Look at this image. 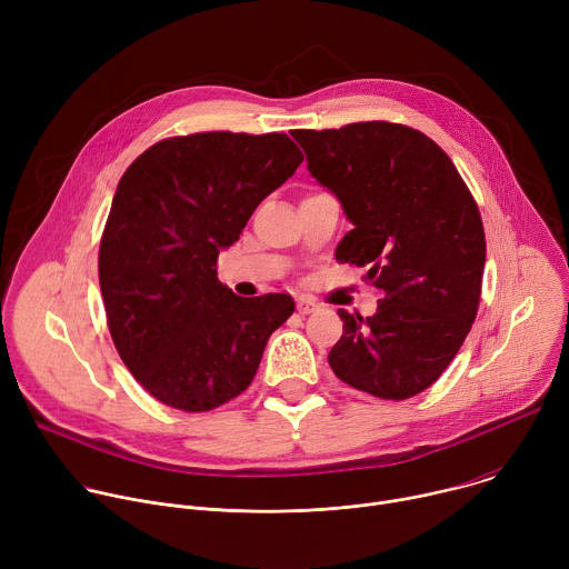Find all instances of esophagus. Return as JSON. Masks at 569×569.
<instances>
[{"label": "esophagus", "mask_w": 569, "mask_h": 569, "mask_svg": "<svg viewBox=\"0 0 569 569\" xmlns=\"http://www.w3.org/2000/svg\"><path fill=\"white\" fill-rule=\"evenodd\" d=\"M297 310H299L301 315H308V312H315V310H317V303H315L312 299H308V297H299V299H297Z\"/></svg>", "instance_id": "1"}]
</instances>
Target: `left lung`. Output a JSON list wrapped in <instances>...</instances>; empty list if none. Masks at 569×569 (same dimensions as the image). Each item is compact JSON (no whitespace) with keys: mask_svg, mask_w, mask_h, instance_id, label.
I'll return each instance as SVG.
<instances>
[{"mask_svg":"<svg viewBox=\"0 0 569 569\" xmlns=\"http://www.w3.org/2000/svg\"><path fill=\"white\" fill-rule=\"evenodd\" d=\"M292 137L353 224L336 259L367 266L382 297L371 317L338 310L345 333L329 365L378 398L417 396L448 369L475 321L486 263L479 209L450 157L415 128L367 121Z\"/></svg>","mask_w":569,"mask_h":569,"instance_id":"1","label":"left lung"}]
</instances>
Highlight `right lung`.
<instances>
[{
	"instance_id": "obj_1",
	"label": "right lung",
	"mask_w": 569,
	"mask_h": 569,
	"mask_svg": "<svg viewBox=\"0 0 569 569\" xmlns=\"http://www.w3.org/2000/svg\"><path fill=\"white\" fill-rule=\"evenodd\" d=\"M301 161L283 132H198L150 146L123 173L99 283L114 347L157 400L207 412L254 380L295 301L233 295L216 261Z\"/></svg>"
}]
</instances>
